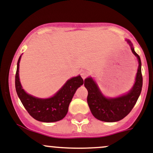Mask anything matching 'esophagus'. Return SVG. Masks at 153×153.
Segmentation results:
<instances>
[{"label":"esophagus","mask_w":153,"mask_h":153,"mask_svg":"<svg viewBox=\"0 0 153 153\" xmlns=\"http://www.w3.org/2000/svg\"><path fill=\"white\" fill-rule=\"evenodd\" d=\"M88 75H89V72H88V71L86 70H83L81 73V75L83 78V79H85L86 77L88 76Z\"/></svg>","instance_id":"34e87169"}]
</instances>
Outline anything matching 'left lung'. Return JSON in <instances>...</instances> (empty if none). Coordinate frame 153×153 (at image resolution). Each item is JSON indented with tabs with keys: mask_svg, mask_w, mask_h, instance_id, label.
Returning a JSON list of instances; mask_svg holds the SVG:
<instances>
[{
	"mask_svg": "<svg viewBox=\"0 0 153 153\" xmlns=\"http://www.w3.org/2000/svg\"><path fill=\"white\" fill-rule=\"evenodd\" d=\"M132 53L137 57L138 68L133 87L126 95L115 98H106L100 92L92 78L84 80V86L88 90L87 103L91 112L97 119L105 122H115L126 117L136 104L143 85L141 61L139 55L135 52L132 44L127 40Z\"/></svg>",
	"mask_w": 153,
	"mask_h": 153,
	"instance_id": "1",
	"label": "left lung"
}]
</instances>
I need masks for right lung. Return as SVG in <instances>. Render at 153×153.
Returning <instances> with one entry per match:
<instances>
[{
  "label": "right lung",
  "mask_w": 153,
  "mask_h": 153,
  "mask_svg": "<svg viewBox=\"0 0 153 153\" xmlns=\"http://www.w3.org/2000/svg\"><path fill=\"white\" fill-rule=\"evenodd\" d=\"M21 57V55L17 64L15 89L25 109L29 115L37 121L49 123L63 119L67 115L74 94L77 89L84 84L83 78L78 75L68 80L63 87L52 98L47 99L37 98L27 94L22 89L18 74Z\"/></svg>",
  "instance_id": "right-lung-1"
}]
</instances>
